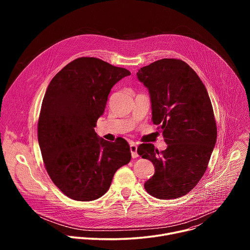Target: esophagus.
<instances>
[{
	"mask_svg": "<svg viewBox=\"0 0 250 250\" xmlns=\"http://www.w3.org/2000/svg\"><path fill=\"white\" fill-rule=\"evenodd\" d=\"M130 152H131V157H132V158L138 157V154H137V146H136V145H134V144H131V145H130Z\"/></svg>",
	"mask_w": 250,
	"mask_h": 250,
	"instance_id": "34e87169",
	"label": "esophagus"
}]
</instances>
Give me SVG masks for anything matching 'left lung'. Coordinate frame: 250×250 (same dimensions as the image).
Instances as JSON below:
<instances>
[{
    "instance_id": "left-lung-1",
    "label": "left lung",
    "mask_w": 250,
    "mask_h": 250,
    "mask_svg": "<svg viewBox=\"0 0 250 250\" xmlns=\"http://www.w3.org/2000/svg\"><path fill=\"white\" fill-rule=\"evenodd\" d=\"M137 78L149 91L151 119L167 144L160 152L151 144L137 147V153L155 167L145 188L157 199L180 198L201 180L217 141L208 94L195 71L180 59L157 60L140 68Z\"/></svg>"
}]
</instances>
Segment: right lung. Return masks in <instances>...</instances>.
<instances>
[{"mask_svg": "<svg viewBox=\"0 0 250 250\" xmlns=\"http://www.w3.org/2000/svg\"><path fill=\"white\" fill-rule=\"evenodd\" d=\"M128 70L95 57L68 63L45 92L38 124L39 144L52 182L68 198L88 202L109 190L116 171L130 161L125 139L99 138L94 127L113 86Z\"/></svg>", "mask_w": 250, "mask_h": 250, "instance_id": "1", "label": "right lung"}]
</instances>
